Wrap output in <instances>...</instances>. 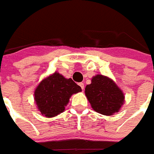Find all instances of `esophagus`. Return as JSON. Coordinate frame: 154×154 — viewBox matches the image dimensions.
Here are the masks:
<instances>
[{
  "label": "esophagus",
  "mask_w": 154,
  "mask_h": 154,
  "mask_svg": "<svg viewBox=\"0 0 154 154\" xmlns=\"http://www.w3.org/2000/svg\"><path fill=\"white\" fill-rule=\"evenodd\" d=\"M79 86H80L81 88H82V90L83 91V90H84V87H85V86H84V83H83V82H80V83H79Z\"/></svg>",
  "instance_id": "1"
}]
</instances>
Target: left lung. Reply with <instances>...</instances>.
<instances>
[{"label": "left lung", "instance_id": "left-lung-1", "mask_svg": "<svg viewBox=\"0 0 154 154\" xmlns=\"http://www.w3.org/2000/svg\"><path fill=\"white\" fill-rule=\"evenodd\" d=\"M85 93L93 110L106 116L118 112L125 100L122 91L111 79L102 75L92 78L91 83L85 88Z\"/></svg>", "mask_w": 154, "mask_h": 154}]
</instances>
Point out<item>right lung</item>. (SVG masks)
<instances>
[{
  "label": "right lung",
  "instance_id": "1",
  "mask_svg": "<svg viewBox=\"0 0 154 154\" xmlns=\"http://www.w3.org/2000/svg\"><path fill=\"white\" fill-rule=\"evenodd\" d=\"M81 91V87L71 78L66 79L55 72L37 87L35 91V102L42 115L54 117L63 111L72 94Z\"/></svg>",
  "mask_w": 154,
  "mask_h": 154
}]
</instances>
